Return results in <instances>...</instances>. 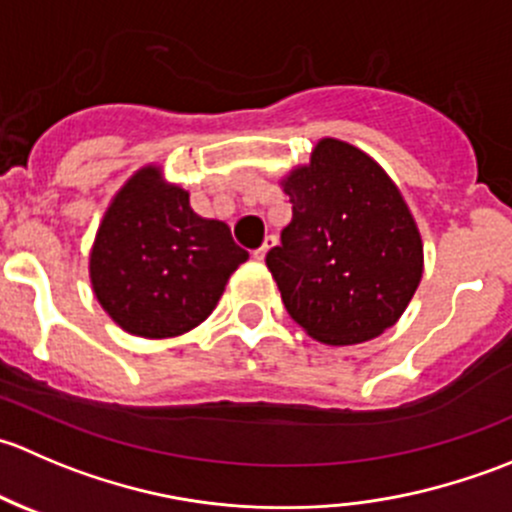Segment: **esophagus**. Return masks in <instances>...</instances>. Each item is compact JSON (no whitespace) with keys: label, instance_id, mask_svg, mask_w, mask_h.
Masks as SVG:
<instances>
[{"label":"esophagus","instance_id":"obj_1","mask_svg":"<svg viewBox=\"0 0 512 512\" xmlns=\"http://www.w3.org/2000/svg\"><path fill=\"white\" fill-rule=\"evenodd\" d=\"M275 245H277V237L275 235H267L265 242H262V247H257V250L252 252V255H255V260H265L267 252H270Z\"/></svg>","mask_w":512,"mask_h":512}]
</instances>
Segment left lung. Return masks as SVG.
Returning a JSON list of instances; mask_svg holds the SVG:
<instances>
[{
  "instance_id": "8db88e82",
  "label": "left lung",
  "mask_w": 512,
  "mask_h": 512,
  "mask_svg": "<svg viewBox=\"0 0 512 512\" xmlns=\"http://www.w3.org/2000/svg\"><path fill=\"white\" fill-rule=\"evenodd\" d=\"M292 220L265 262L289 317L332 347L394 327L423 275L409 205L374 158L322 138L282 180Z\"/></svg>"
}]
</instances>
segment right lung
<instances>
[{
    "instance_id": "right-lung-1",
    "label": "right lung",
    "mask_w": 512,
    "mask_h": 512,
    "mask_svg": "<svg viewBox=\"0 0 512 512\" xmlns=\"http://www.w3.org/2000/svg\"><path fill=\"white\" fill-rule=\"evenodd\" d=\"M245 260L230 227L195 215L188 190L165 183L158 165H146L108 205L89 275L118 327L165 339L205 322Z\"/></svg>"
}]
</instances>
